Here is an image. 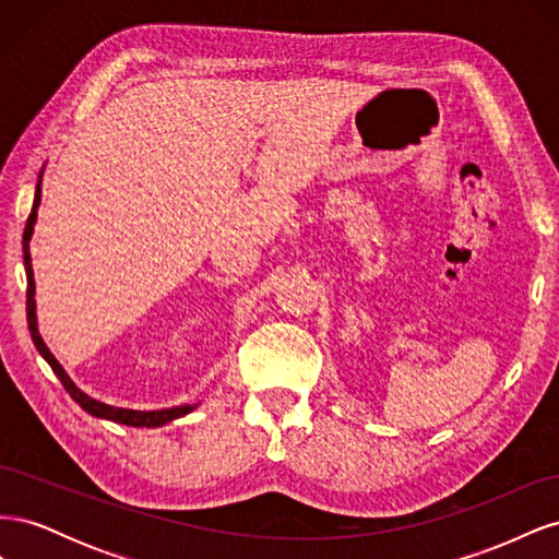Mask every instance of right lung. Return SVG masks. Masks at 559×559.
Instances as JSON below:
<instances>
[{
  "instance_id": "add662e5",
  "label": "right lung",
  "mask_w": 559,
  "mask_h": 559,
  "mask_svg": "<svg viewBox=\"0 0 559 559\" xmlns=\"http://www.w3.org/2000/svg\"><path fill=\"white\" fill-rule=\"evenodd\" d=\"M41 177H44V167L39 173V181H37V189H35V202H32V212L27 216V224H25V233H23V263H25V275H27V329L32 335V343L39 349L41 357L46 359V364L53 368V373L58 376V380L62 382V386L67 389V394H70L83 411L93 417L99 419H109V421H118V425H126V427H163L167 421L179 419L183 415H189L198 408V403H186V405H175V408H160V411H132V408H118V405H109L97 401L93 396H88L86 392H81V389L74 384V380L67 376V370L60 366V361L50 354V349L46 347L44 337L39 335V326H37V300H35V270H32V257H29V240H32V233H35V224H37V210L41 205Z\"/></svg>"
}]
</instances>
